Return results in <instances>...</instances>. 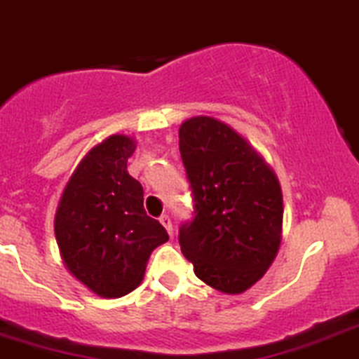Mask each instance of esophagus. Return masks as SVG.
Segmentation results:
<instances>
[{
  "label": "esophagus",
  "instance_id": "1",
  "mask_svg": "<svg viewBox=\"0 0 359 359\" xmlns=\"http://www.w3.org/2000/svg\"><path fill=\"white\" fill-rule=\"evenodd\" d=\"M159 221H161V225H163L164 229L168 230L170 236H173V225H172V219H170L168 214H163V216L159 217Z\"/></svg>",
  "mask_w": 359,
  "mask_h": 359
}]
</instances>
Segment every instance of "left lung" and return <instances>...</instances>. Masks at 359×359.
<instances>
[{
  "instance_id": "obj_1",
  "label": "left lung",
  "mask_w": 359,
  "mask_h": 359,
  "mask_svg": "<svg viewBox=\"0 0 359 359\" xmlns=\"http://www.w3.org/2000/svg\"><path fill=\"white\" fill-rule=\"evenodd\" d=\"M179 149L193 196V217L179 244L207 285L241 294L276 257L283 200L276 175L232 127L210 116L180 126Z\"/></svg>"
}]
</instances>
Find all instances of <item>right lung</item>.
<instances>
[{"instance_id": "right-lung-1", "label": "right lung", "mask_w": 359, "mask_h": 359, "mask_svg": "<svg viewBox=\"0 0 359 359\" xmlns=\"http://www.w3.org/2000/svg\"><path fill=\"white\" fill-rule=\"evenodd\" d=\"M134 142L115 134L93 147L65 186L55 233L70 273L100 297H120L143 280L168 232L147 216L143 187L127 173Z\"/></svg>"}]
</instances>
